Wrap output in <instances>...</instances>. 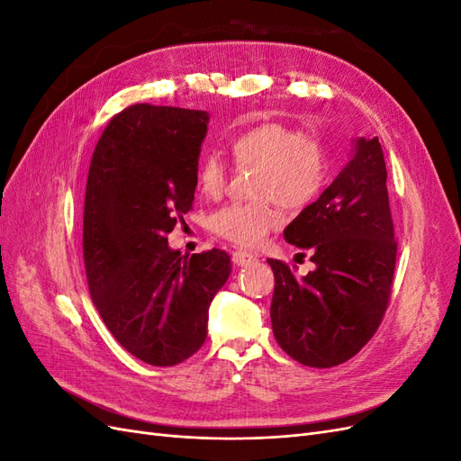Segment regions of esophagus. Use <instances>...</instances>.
<instances>
[{"label": "esophagus", "mask_w": 461, "mask_h": 461, "mask_svg": "<svg viewBox=\"0 0 461 461\" xmlns=\"http://www.w3.org/2000/svg\"><path fill=\"white\" fill-rule=\"evenodd\" d=\"M256 261V256L249 254V252H244V249H236V252H232V263L239 265V267H244V265Z\"/></svg>", "instance_id": "1"}]
</instances>
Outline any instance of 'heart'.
<instances>
[{"label":"heart","mask_w":461,"mask_h":461,"mask_svg":"<svg viewBox=\"0 0 461 461\" xmlns=\"http://www.w3.org/2000/svg\"><path fill=\"white\" fill-rule=\"evenodd\" d=\"M234 163L256 167L254 196L249 203H227L209 217V229L219 239L242 248H258L281 222L275 200L286 209H303L323 192L332 159L323 138L300 132L283 122H261L236 134L230 144ZM198 186L217 196L225 186V167L215 156L198 165Z\"/></svg>","instance_id":"1"}]
</instances>
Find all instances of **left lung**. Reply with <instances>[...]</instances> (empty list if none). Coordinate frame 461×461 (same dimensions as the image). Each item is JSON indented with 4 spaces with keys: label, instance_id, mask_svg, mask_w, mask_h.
Segmentation results:
<instances>
[{
    "label": "left lung",
    "instance_id": "1",
    "mask_svg": "<svg viewBox=\"0 0 461 461\" xmlns=\"http://www.w3.org/2000/svg\"><path fill=\"white\" fill-rule=\"evenodd\" d=\"M285 239L310 249L315 269L298 278L286 263L267 259L275 339L302 366H340L379 329L396 267L379 138H356L352 159L285 229Z\"/></svg>",
    "mask_w": 461,
    "mask_h": 461
}]
</instances>
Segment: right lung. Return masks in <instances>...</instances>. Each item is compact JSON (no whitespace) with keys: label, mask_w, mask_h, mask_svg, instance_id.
I'll use <instances>...</instances> for the list:
<instances>
[{"label":"right lung","mask_w":461,"mask_h":461,"mask_svg":"<svg viewBox=\"0 0 461 461\" xmlns=\"http://www.w3.org/2000/svg\"><path fill=\"white\" fill-rule=\"evenodd\" d=\"M207 111L136 104L94 149L82 249L90 296L124 350L156 367L196 354L209 305L227 283L222 249L180 256L167 244L190 212Z\"/></svg>","instance_id":"obj_1"}]
</instances>
